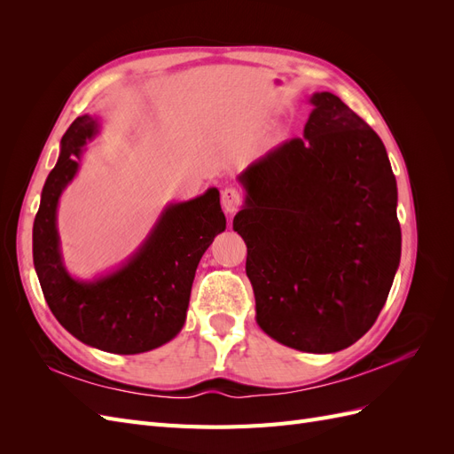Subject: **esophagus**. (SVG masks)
Here are the masks:
<instances>
[{"label":"esophagus","instance_id":"1","mask_svg":"<svg viewBox=\"0 0 454 454\" xmlns=\"http://www.w3.org/2000/svg\"><path fill=\"white\" fill-rule=\"evenodd\" d=\"M240 204H242V195H240L239 189L225 187L222 191V206H223L225 214H229V215L237 214L239 208H240Z\"/></svg>","mask_w":454,"mask_h":454}]
</instances>
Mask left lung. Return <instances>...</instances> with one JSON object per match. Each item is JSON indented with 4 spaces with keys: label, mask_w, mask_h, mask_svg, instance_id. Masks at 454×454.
<instances>
[{
    "label": "left lung",
    "mask_w": 454,
    "mask_h": 454,
    "mask_svg": "<svg viewBox=\"0 0 454 454\" xmlns=\"http://www.w3.org/2000/svg\"><path fill=\"white\" fill-rule=\"evenodd\" d=\"M303 138L239 176L255 320L282 345L329 354L354 345L387 303L402 257L397 187L384 144L332 92L310 96Z\"/></svg>",
    "instance_id": "obj_1"
}]
</instances>
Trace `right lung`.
Returning a JSON list of instances; mask_svg holds the SVG:
<instances>
[{
  "label": "right lung",
  "mask_w": 454,
  "mask_h": 454,
  "mask_svg": "<svg viewBox=\"0 0 454 454\" xmlns=\"http://www.w3.org/2000/svg\"><path fill=\"white\" fill-rule=\"evenodd\" d=\"M98 130V117L81 115L62 136L60 157L41 191L34 222V267L54 318L75 339L104 352L140 354L182 332L199 261L225 231V215L215 187L168 204L119 269L94 280L74 278L64 267L57 208L79 170L87 140Z\"/></svg>",
  "instance_id": "obj_1"
}]
</instances>
